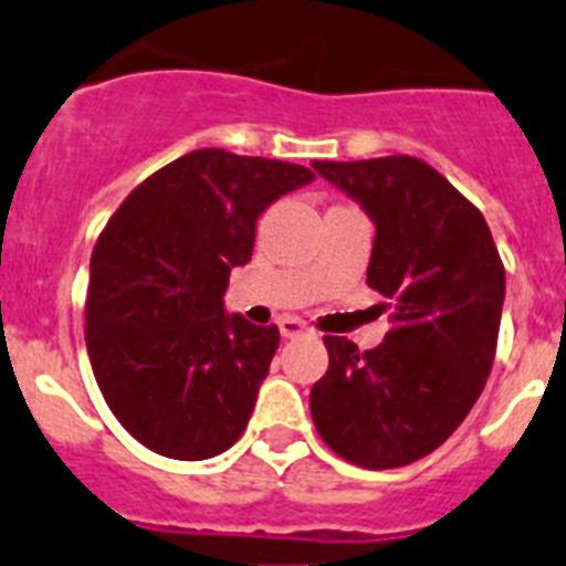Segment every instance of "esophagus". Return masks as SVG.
Wrapping results in <instances>:
<instances>
[{
    "label": "esophagus",
    "mask_w": 566,
    "mask_h": 566,
    "mask_svg": "<svg viewBox=\"0 0 566 566\" xmlns=\"http://www.w3.org/2000/svg\"><path fill=\"white\" fill-rule=\"evenodd\" d=\"M279 331H282L284 338H296L304 336V333H311V327H307L302 318H282V322H279Z\"/></svg>",
    "instance_id": "1"
}]
</instances>
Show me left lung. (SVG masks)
<instances>
[{"label": "left lung", "mask_w": 566, "mask_h": 566, "mask_svg": "<svg viewBox=\"0 0 566 566\" xmlns=\"http://www.w3.org/2000/svg\"><path fill=\"white\" fill-rule=\"evenodd\" d=\"M313 167L373 216L367 284L392 302L373 350L324 336L331 365L311 390L313 424L350 464H412L453 436L488 385L504 304L499 248L473 201L416 156Z\"/></svg>", "instance_id": "1"}]
</instances>
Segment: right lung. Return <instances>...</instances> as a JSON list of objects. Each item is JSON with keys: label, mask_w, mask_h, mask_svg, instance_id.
<instances>
[{"label": "right lung", "mask_w": 566, "mask_h": 566, "mask_svg": "<svg viewBox=\"0 0 566 566\" xmlns=\"http://www.w3.org/2000/svg\"><path fill=\"white\" fill-rule=\"evenodd\" d=\"M313 176L205 147L147 176L99 233L87 356L111 412L147 450L201 461L244 432L279 327L224 316V287L250 262L262 210Z\"/></svg>", "instance_id": "right-lung-1"}]
</instances>
